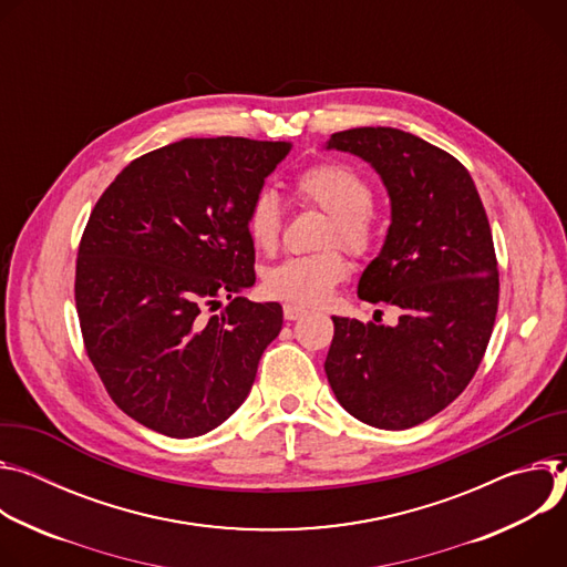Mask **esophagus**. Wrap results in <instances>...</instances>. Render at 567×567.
Segmentation results:
<instances>
[{
  "mask_svg": "<svg viewBox=\"0 0 567 567\" xmlns=\"http://www.w3.org/2000/svg\"><path fill=\"white\" fill-rule=\"evenodd\" d=\"M306 308L303 306H297V303H286L284 306V318L286 320H299V318H303L306 316Z\"/></svg>",
  "mask_w": 567,
  "mask_h": 567,
  "instance_id": "obj_1",
  "label": "esophagus"
}]
</instances>
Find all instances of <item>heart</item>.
<instances>
[{
	"mask_svg": "<svg viewBox=\"0 0 567 567\" xmlns=\"http://www.w3.org/2000/svg\"><path fill=\"white\" fill-rule=\"evenodd\" d=\"M301 200L316 205L331 216L324 243H340L362 255L373 240L371 205L373 192L369 182L349 164L322 162L303 168L295 179ZM245 231L249 243L261 251H272L281 234V203L277 194L259 192L245 212ZM349 275V261L338 247L316 255L286 257L264 272V288L270 297L318 306L324 303L333 288Z\"/></svg>",
	"mask_w": 567,
	"mask_h": 567,
	"instance_id": "b5f03b06",
	"label": "heart"
}]
</instances>
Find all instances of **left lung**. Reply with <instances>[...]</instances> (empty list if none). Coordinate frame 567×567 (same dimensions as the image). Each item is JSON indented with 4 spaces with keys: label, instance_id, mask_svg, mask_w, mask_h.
<instances>
[{
    "label": "left lung",
    "instance_id": "8db88e82",
    "mask_svg": "<svg viewBox=\"0 0 567 567\" xmlns=\"http://www.w3.org/2000/svg\"><path fill=\"white\" fill-rule=\"evenodd\" d=\"M327 151L364 159L388 188L392 225L358 297L392 303L399 324L333 316L324 369L351 416L405 430L453 403L486 351L499 292L488 218L471 173L416 135L353 128Z\"/></svg>",
    "mask_w": 567,
    "mask_h": 567
}]
</instances>
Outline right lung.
I'll return each mask as SVG.
<instances>
[{"label": "right lung", "instance_id": "right-lung-1", "mask_svg": "<svg viewBox=\"0 0 567 567\" xmlns=\"http://www.w3.org/2000/svg\"><path fill=\"white\" fill-rule=\"evenodd\" d=\"M290 142L182 140L125 166L81 238L76 310L112 401L175 439L200 436L247 399L284 310L251 288L245 212ZM233 301L207 319L204 308Z\"/></svg>", "mask_w": 567, "mask_h": 567}]
</instances>
